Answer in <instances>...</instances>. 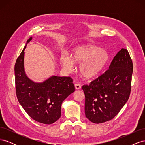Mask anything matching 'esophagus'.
<instances>
[{"label":"esophagus","mask_w":145,"mask_h":145,"mask_svg":"<svg viewBox=\"0 0 145 145\" xmlns=\"http://www.w3.org/2000/svg\"><path fill=\"white\" fill-rule=\"evenodd\" d=\"M75 88L76 89H80L81 88V85L79 83H76V84H75Z\"/></svg>","instance_id":"34e87169"}]
</instances>
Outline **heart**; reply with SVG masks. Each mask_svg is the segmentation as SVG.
Instances as JSON below:
<instances>
[{
	"label": "heart",
	"instance_id": "heart-1",
	"mask_svg": "<svg viewBox=\"0 0 145 145\" xmlns=\"http://www.w3.org/2000/svg\"><path fill=\"white\" fill-rule=\"evenodd\" d=\"M109 59L108 52L105 50L96 46L87 45L76 48L72 51L71 57L68 54H62L60 62L68 72L73 69L74 62L80 63V72L84 77L90 78L102 71Z\"/></svg>",
	"mask_w": 145,
	"mask_h": 145
}]
</instances>
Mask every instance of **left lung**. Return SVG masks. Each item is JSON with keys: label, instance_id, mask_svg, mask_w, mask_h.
<instances>
[{"label": "left lung", "instance_id": "8db88e82", "mask_svg": "<svg viewBox=\"0 0 145 145\" xmlns=\"http://www.w3.org/2000/svg\"><path fill=\"white\" fill-rule=\"evenodd\" d=\"M133 71V64L129 52L122 48L105 73L89 85L82 86L87 118L99 124L117 115L129 97Z\"/></svg>", "mask_w": 145, "mask_h": 145}]
</instances>
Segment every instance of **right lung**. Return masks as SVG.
<instances>
[{"label":"right lung","instance_id":"1","mask_svg":"<svg viewBox=\"0 0 145 145\" xmlns=\"http://www.w3.org/2000/svg\"><path fill=\"white\" fill-rule=\"evenodd\" d=\"M32 40L31 37L26 45ZM17 59L14 67L16 91L21 106L33 119L50 125L61 116L63 101L75 91L70 77L51 76L42 83H36L26 75L24 70V50Z\"/></svg>","mask_w":145,"mask_h":145}]
</instances>
